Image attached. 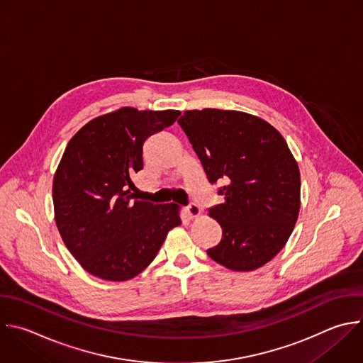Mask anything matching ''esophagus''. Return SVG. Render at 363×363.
<instances>
[{"mask_svg": "<svg viewBox=\"0 0 363 363\" xmlns=\"http://www.w3.org/2000/svg\"><path fill=\"white\" fill-rule=\"evenodd\" d=\"M185 212H186V215L192 219V218H196V216L201 213V209H199V206H198L196 203L191 202V203L185 208Z\"/></svg>", "mask_w": 363, "mask_h": 363, "instance_id": "34e87169", "label": "esophagus"}]
</instances>
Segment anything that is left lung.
Masks as SVG:
<instances>
[{"label": "left lung", "mask_w": 363, "mask_h": 363, "mask_svg": "<svg viewBox=\"0 0 363 363\" xmlns=\"http://www.w3.org/2000/svg\"><path fill=\"white\" fill-rule=\"evenodd\" d=\"M208 181L223 202L209 215L222 228L206 250L232 271H254L286 244L301 206V174L282 135L267 121L239 111H186L178 119Z\"/></svg>", "instance_id": "8db88e82"}]
</instances>
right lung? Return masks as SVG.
<instances>
[{"mask_svg":"<svg viewBox=\"0 0 363 363\" xmlns=\"http://www.w3.org/2000/svg\"><path fill=\"white\" fill-rule=\"evenodd\" d=\"M179 111L121 108L98 116L68 143L54 177L55 222L81 267L105 281H128L157 257L178 206L138 201L133 177L144 168L147 140Z\"/></svg>","mask_w":363,"mask_h":363,"instance_id":"add662e5","label":"right lung"}]
</instances>
